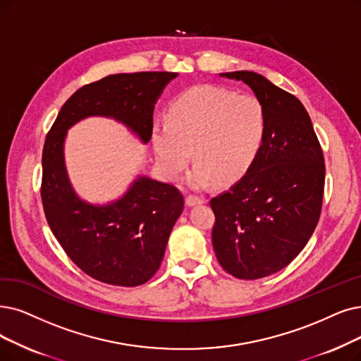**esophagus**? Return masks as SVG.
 I'll use <instances>...</instances> for the list:
<instances>
[{"label":"esophagus","instance_id":"34e87169","mask_svg":"<svg viewBox=\"0 0 361 361\" xmlns=\"http://www.w3.org/2000/svg\"><path fill=\"white\" fill-rule=\"evenodd\" d=\"M201 203H204V200L201 197H197V195H188L185 198V204L188 207H192V206H197Z\"/></svg>","mask_w":361,"mask_h":361}]
</instances>
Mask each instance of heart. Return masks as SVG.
Wrapping results in <instances>:
<instances>
[{
  "instance_id": "b5f03b06",
  "label": "heart",
  "mask_w": 361,
  "mask_h": 361,
  "mask_svg": "<svg viewBox=\"0 0 361 361\" xmlns=\"http://www.w3.org/2000/svg\"><path fill=\"white\" fill-rule=\"evenodd\" d=\"M268 132L264 102L218 85H198L180 94L169 111V121L152 124V147L164 175L175 179L197 161L185 178L192 190L216 180L233 183L250 170Z\"/></svg>"
}]
</instances>
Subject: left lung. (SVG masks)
Returning <instances> with one entry per match:
<instances>
[{
    "label": "left lung",
    "mask_w": 361,
    "mask_h": 361,
    "mask_svg": "<svg viewBox=\"0 0 361 361\" xmlns=\"http://www.w3.org/2000/svg\"><path fill=\"white\" fill-rule=\"evenodd\" d=\"M221 77L247 84L268 114L264 147L250 170L210 200L221 267L237 279L257 280L289 265L311 238L322 213L324 157L299 99L252 71Z\"/></svg>",
    "instance_id": "left-lung-1"
}]
</instances>
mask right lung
Instances as JSON below:
<instances>
[{
  "label": "right lung",
  "instance_id": "1",
  "mask_svg": "<svg viewBox=\"0 0 361 361\" xmlns=\"http://www.w3.org/2000/svg\"><path fill=\"white\" fill-rule=\"evenodd\" d=\"M176 72L114 74L72 94L42 149V207L51 233L81 271L112 286L147 283L160 268L183 195L173 185L137 176L123 197L99 206L81 200L65 166L66 132L89 117L114 118L142 143L152 135V114Z\"/></svg>",
  "mask_w": 361,
  "mask_h": 361
}]
</instances>
